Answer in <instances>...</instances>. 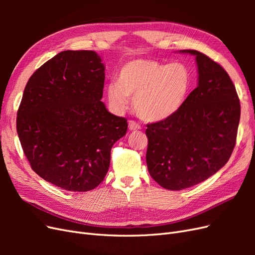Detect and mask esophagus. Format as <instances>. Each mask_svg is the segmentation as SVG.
Returning a JSON list of instances; mask_svg holds the SVG:
<instances>
[{
  "instance_id": "1",
  "label": "esophagus",
  "mask_w": 255,
  "mask_h": 255,
  "mask_svg": "<svg viewBox=\"0 0 255 255\" xmlns=\"http://www.w3.org/2000/svg\"><path fill=\"white\" fill-rule=\"evenodd\" d=\"M128 128L129 130H136V129H140L141 127L138 125V123L134 120H129L128 121Z\"/></svg>"
}]
</instances>
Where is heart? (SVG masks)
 <instances>
[{
  "mask_svg": "<svg viewBox=\"0 0 255 255\" xmlns=\"http://www.w3.org/2000/svg\"><path fill=\"white\" fill-rule=\"evenodd\" d=\"M189 84L190 74L183 64L136 59L120 69L117 83L107 86L106 95L117 112L126 111L129 105L128 98H133L138 117L157 122L171 117L180 109Z\"/></svg>",
  "mask_w": 255,
  "mask_h": 255,
  "instance_id": "heart-1",
  "label": "heart"
}]
</instances>
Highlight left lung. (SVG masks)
<instances>
[{
  "mask_svg": "<svg viewBox=\"0 0 255 255\" xmlns=\"http://www.w3.org/2000/svg\"><path fill=\"white\" fill-rule=\"evenodd\" d=\"M198 86L171 117L146 125L145 159L152 179L169 190L205 181L227 164L236 143L241 103L219 64L196 50Z\"/></svg>",
  "mask_w": 255,
  "mask_h": 255,
  "instance_id": "1",
  "label": "left lung"
}]
</instances>
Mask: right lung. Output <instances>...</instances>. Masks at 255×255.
<instances>
[{
	"label": "right lung",
	"instance_id": "right-lung-1",
	"mask_svg": "<svg viewBox=\"0 0 255 255\" xmlns=\"http://www.w3.org/2000/svg\"><path fill=\"white\" fill-rule=\"evenodd\" d=\"M105 67L94 51H64L30 76L17 113V132L33 170L69 191L99 186L128 120L106 110Z\"/></svg>",
	"mask_w": 255,
	"mask_h": 255
}]
</instances>
